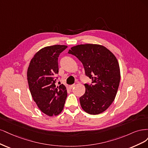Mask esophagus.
<instances>
[{
    "instance_id": "esophagus-1",
    "label": "esophagus",
    "mask_w": 148,
    "mask_h": 148,
    "mask_svg": "<svg viewBox=\"0 0 148 148\" xmlns=\"http://www.w3.org/2000/svg\"><path fill=\"white\" fill-rule=\"evenodd\" d=\"M75 87V85L74 84H73V85H69V89H73L74 87Z\"/></svg>"
}]
</instances>
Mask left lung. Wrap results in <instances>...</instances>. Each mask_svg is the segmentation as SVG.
I'll return each instance as SVG.
<instances>
[{
	"instance_id": "obj_1",
	"label": "left lung",
	"mask_w": 148,
	"mask_h": 148,
	"mask_svg": "<svg viewBox=\"0 0 148 148\" xmlns=\"http://www.w3.org/2000/svg\"><path fill=\"white\" fill-rule=\"evenodd\" d=\"M68 53L82 62L85 75L92 80L90 85H84L85 92L79 99L81 107L92 115L106 111L115 99L121 80L116 56L105 47L90 44L74 46Z\"/></svg>"
}]
</instances>
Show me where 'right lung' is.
<instances>
[{"label":"right lung","instance_id":"add662e5","mask_svg":"<svg viewBox=\"0 0 148 148\" xmlns=\"http://www.w3.org/2000/svg\"><path fill=\"white\" fill-rule=\"evenodd\" d=\"M66 45L49 46L37 51L27 69V77L32 97L40 110L49 116L63 111L67 91L63 84L57 85L58 57Z\"/></svg>","mask_w":148,"mask_h":148}]
</instances>
